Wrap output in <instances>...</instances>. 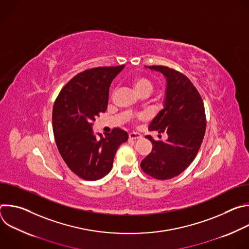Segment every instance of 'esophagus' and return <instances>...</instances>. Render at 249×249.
Wrapping results in <instances>:
<instances>
[{
    "label": "esophagus",
    "mask_w": 249,
    "mask_h": 249,
    "mask_svg": "<svg viewBox=\"0 0 249 249\" xmlns=\"http://www.w3.org/2000/svg\"><path fill=\"white\" fill-rule=\"evenodd\" d=\"M142 138V135L139 134V133H130L129 134V139L130 140H138V139H141Z\"/></svg>",
    "instance_id": "esophagus-1"
}]
</instances>
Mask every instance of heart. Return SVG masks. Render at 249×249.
I'll return each instance as SVG.
<instances>
[{"instance_id": "1", "label": "heart", "mask_w": 249, "mask_h": 249, "mask_svg": "<svg viewBox=\"0 0 249 249\" xmlns=\"http://www.w3.org/2000/svg\"><path fill=\"white\" fill-rule=\"evenodd\" d=\"M133 85V89L136 91L137 94H141V93H144V92H148L149 94L152 92L153 90V84L152 82L145 78V77H136L133 79L132 82Z\"/></svg>"}]
</instances>
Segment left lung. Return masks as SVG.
I'll use <instances>...</instances> for the list:
<instances>
[{
	"mask_svg": "<svg viewBox=\"0 0 249 249\" xmlns=\"http://www.w3.org/2000/svg\"><path fill=\"white\" fill-rule=\"evenodd\" d=\"M163 75L166 86L163 108L152 120L149 129L168 138L155 141L153 151L141 162V167L156 179L165 180L179 175L194 160L206 131L203 100L190 80L175 70L163 66L146 67ZM160 136V135H159Z\"/></svg>",
	"mask_w": 249,
	"mask_h": 249,
	"instance_id": "left-lung-1",
	"label": "left lung"
}]
</instances>
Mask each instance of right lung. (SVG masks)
Returning a JSON list of instances; mask_svg holds the SVG:
<instances>
[{"instance_id": "right-lung-1", "label": "right lung", "mask_w": 249, "mask_h": 249, "mask_svg": "<svg viewBox=\"0 0 249 249\" xmlns=\"http://www.w3.org/2000/svg\"><path fill=\"white\" fill-rule=\"evenodd\" d=\"M124 67L84 71L62 89L54 103L57 148L69 168L85 180H97L107 174L117 149L128 140L127 132L119 128L104 137L92 132V122L107 108L110 84Z\"/></svg>"}]
</instances>
